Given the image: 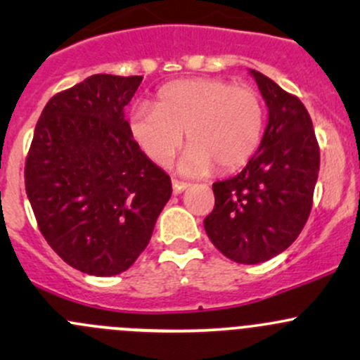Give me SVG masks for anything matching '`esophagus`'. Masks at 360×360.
I'll return each mask as SVG.
<instances>
[{
    "instance_id": "34e87169",
    "label": "esophagus",
    "mask_w": 360,
    "mask_h": 360,
    "mask_svg": "<svg viewBox=\"0 0 360 360\" xmlns=\"http://www.w3.org/2000/svg\"><path fill=\"white\" fill-rule=\"evenodd\" d=\"M188 186H190V184L183 183V181H172V190H174V193H176V195L183 193V191L186 190Z\"/></svg>"
}]
</instances>
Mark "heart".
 Here are the masks:
<instances>
[{
  "label": "heart",
  "instance_id": "heart-1",
  "mask_svg": "<svg viewBox=\"0 0 360 360\" xmlns=\"http://www.w3.org/2000/svg\"><path fill=\"white\" fill-rule=\"evenodd\" d=\"M264 127L263 101L249 86L219 78H188L162 86L157 104H136L129 116L134 143L157 165H167L183 146L184 176H205L214 165L231 172L259 148Z\"/></svg>",
  "mask_w": 360,
  "mask_h": 360
}]
</instances>
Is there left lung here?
I'll return each instance as SVG.
<instances>
[{
	"label": "left lung",
	"instance_id": "obj_1",
	"mask_svg": "<svg viewBox=\"0 0 360 360\" xmlns=\"http://www.w3.org/2000/svg\"><path fill=\"white\" fill-rule=\"evenodd\" d=\"M268 108L256 153L240 174L212 184L207 237L235 263L257 264L296 240L310 216L321 151L310 115L297 97L250 69Z\"/></svg>",
	"mask_w": 360,
	"mask_h": 360
}]
</instances>
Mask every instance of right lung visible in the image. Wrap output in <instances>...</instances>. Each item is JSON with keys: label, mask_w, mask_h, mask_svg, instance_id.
Instances as JSON below:
<instances>
[{"label": "right lung", "mask_w": 360, "mask_h": 360, "mask_svg": "<svg viewBox=\"0 0 360 360\" xmlns=\"http://www.w3.org/2000/svg\"><path fill=\"white\" fill-rule=\"evenodd\" d=\"M141 82L92 75L53 96L25 160L39 231L69 266L96 277L132 266L172 195L170 177L134 143L125 120Z\"/></svg>", "instance_id": "obj_1"}]
</instances>
